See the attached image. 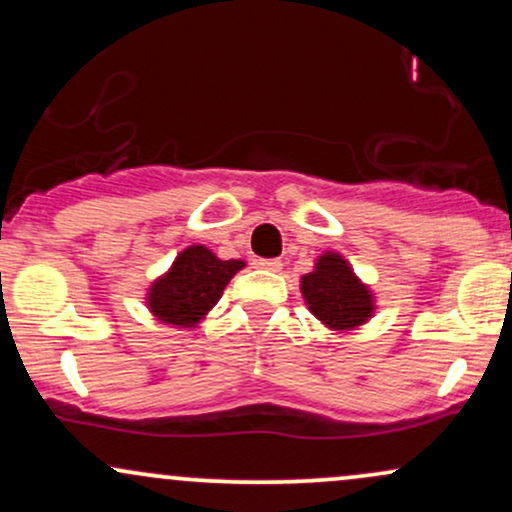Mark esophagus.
<instances>
[{
	"mask_svg": "<svg viewBox=\"0 0 512 512\" xmlns=\"http://www.w3.org/2000/svg\"><path fill=\"white\" fill-rule=\"evenodd\" d=\"M255 264L260 269H267V272H281V267H284L281 260H257Z\"/></svg>",
	"mask_w": 512,
	"mask_h": 512,
	"instance_id": "esophagus-1",
	"label": "esophagus"
}]
</instances>
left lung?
Wrapping results in <instances>:
<instances>
[{
    "instance_id": "8db88e82",
    "label": "left lung",
    "mask_w": 512,
    "mask_h": 512,
    "mask_svg": "<svg viewBox=\"0 0 512 512\" xmlns=\"http://www.w3.org/2000/svg\"><path fill=\"white\" fill-rule=\"evenodd\" d=\"M301 293L308 310L327 330L351 332L373 317L375 296L358 279L339 252L327 250L315 260V269L301 276Z\"/></svg>"
}]
</instances>
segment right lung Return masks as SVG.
Returning <instances> with one entry per match:
<instances>
[{"label": "right lung", "mask_w": 512, "mask_h": 512, "mask_svg": "<svg viewBox=\"0 0 512 512\" xmlns=\"http://www.w3.org/2000/svg\"><path fill=\"white\" fill-rule=\"evenodd\" d=\"M243 267V260H219L204 245H190L149 286L146 305L163 325L192 330L219 303L228 281Z\"/></svg>", "instance_id": "1"}]
</instances>
